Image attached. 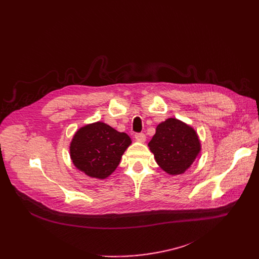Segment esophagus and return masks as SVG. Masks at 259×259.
<instances>
[{
  "instance_id": "obj_1",
  "label": "esophagus",
  "mask_w": 259,
  "mask_h": 259,
  "mask_svg": "<svg viewBox=\"0 0 259 259\" xmlns=\"http://www.w3.org/2000/svg\"><path fill=\"white\" fill-rule=\"evenodd\" d=\"M145 135L143 134V133H137V134H135V139L137 140V141H139V142H144L145 141Z\"/></svg>"
}]
</instances>
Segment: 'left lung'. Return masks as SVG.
I'll return each mask as SVG.
<instances>
[{"label": "left lung", "instance_id": "1", "mask_svg": "<svg viewBox=\"0 0 259 259\" xmlns=\"http://www.w3.org/2000/svg\"><path fill=\"white\" fill-rule=\"evenodd\" d=\"M149 147L157 164L169 175L186 172L202 149L197 131L175 118H169L157 126Z\"/></svg>", "mask_w": 259, "mask_h": 259}]
</instances>
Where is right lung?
Returning <instances> with one entry per match:
<instances>
[{
  "instance_id": "1",
  "label": "right lung",
  "mask_w": 259,
  "mask_h": 259,
  "mask_svg": "<svg viewBox=\"0 0 259 259\" xmlns=\"http://www.w3.org/2000/svg\"><path fill=\"white\" fill-rule=\"evenodd\" d=\"M131 138L113 127L95 122L81 127L69 144L72 164L87 176L105 179L119 166Z\"/></svg>"
}]
</instances>
